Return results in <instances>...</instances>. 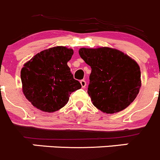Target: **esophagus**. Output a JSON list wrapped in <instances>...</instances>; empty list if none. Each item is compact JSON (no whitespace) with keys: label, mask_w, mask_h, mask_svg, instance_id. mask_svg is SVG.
I'll return each mask as SVG.
<instances>
[{"label":"esophagus","mask_w":160,"mask_h":160,"mask_svg":"<svg viewBox=\"0 0 160 160\" xmlns=\"http://www.w3.org/2000/svg\"><path fill=\"white\" fill-rule=\"evenodd\" d=\"M80 84H81L82 88H84L86 87L87 83H86V81H85L84 80H80Z\"/></svg>","instance_id":"obj_1"}]
</instances>
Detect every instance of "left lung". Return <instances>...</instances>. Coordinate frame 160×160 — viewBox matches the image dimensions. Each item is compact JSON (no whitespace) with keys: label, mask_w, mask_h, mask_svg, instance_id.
<instances>
[{"label":"left lung","mask_w":160,"mask_h":160,"mask_svg":"<svg viewBox=\"0 0 160 160\" xmlns=\"http://www.w3.org/2000/svg\"><path fill=\"white\" fill-rule=\"evenodd\" d=\"M79 54L92 68L88 93L97 109L114 114L133 102L141 86L136 61L110 47L80 48Z\"/></svg>","instance_id":"obj_1"}]
</instances>
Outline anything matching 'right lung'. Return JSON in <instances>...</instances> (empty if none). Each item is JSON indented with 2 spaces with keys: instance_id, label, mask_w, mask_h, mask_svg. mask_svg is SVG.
<instances>
[{
  "instance_id": "right-lung-1",
  "label": "right lung",
  "mask_w": 160,
  "mask_h": 160,
  "mask_svg": "<svg viewBox=\"0 0 160 160\" xmlns=\"http://www.w3.org/2000/svg\"><path fill=\"white\" fill-rule=\"evenodd\" d=\"M73 50L54 46L37 53L20 72L23 95L35 107L53 113L65 107L70 94L81 88L67 63Z\"/></svg>"
}]
</instances>
